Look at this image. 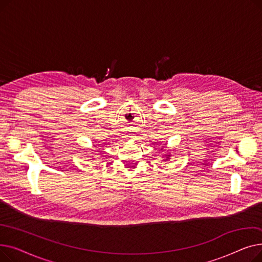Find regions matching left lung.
<instances>
[{"mask_svg": "<svg viewBox=\"0 0 262 262\" xmlns=\"http://www.w3.org/2000/svg\"><path fill=\"white\" fill-rule=\"evenodd\" d=\"M162 147H161V149H162ZM170 157H171V154H166V155L163 156V161H168L170 159Z\"/></svg>", "mask_w": 262, "mask_h": 262, "instance_id": "left-lung-1", "label": "left lung"}]
</instances>
